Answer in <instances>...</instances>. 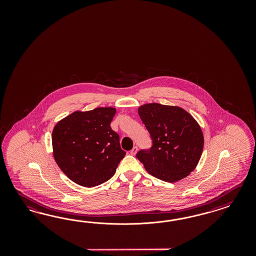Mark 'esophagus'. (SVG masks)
Here are the masks:
<instances>
[{
	"label": "esophagus",
	"mask_w": 256,
	"mask_h": 256,
	"mask_svg": "<svg viewBox=\"0 0 256 256\" xmlns=\"http://www.w3.org/2000/svg\"><path fill=\"white\" fill-rule=\"evenodd\" d=\"M138 152V148L137 146H134V148H132V150H130V154L132 156L136 155V153Z\"/></svg>",
	"instance_id": "1"
}]
</instances>
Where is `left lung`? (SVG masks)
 Wrapping results in <instances>:
<instances>
[{"label": "left lung", "instance_id": "left-lung-1", "mask_svg": "<svg viewBox=\"0 0 256 256\" xmlns=\"http://www.w3.org/2000/svg\"><path fill=\"white\" fill-rule=\"evenodd\" d=\"M153 140L149 150L137 158L148 172L166 182L186 178L196 168L204 148V135L197 121L178 106L148 103L138 108Z\"/></svg>", "mask_w": 256, "mask_h": 256}]
</instances>
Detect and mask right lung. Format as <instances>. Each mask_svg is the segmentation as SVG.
<instances>
[{"label": "right lung", "instance_id": "1", "mask_svg": "<svg viewBox=\"0 0 256 256\" xmlns=\"http://www.w3.org/2000/svg\"><path fill=\"white\" fill-rule=\"evenodd\" d=\"M116 112L112 107L76 110L55 124V162L78 185L92 188L108 181L126 155L119 135L110 128Z\"/></svg>", "mask_w": 256, "mask_h": 256}]
</instances>
